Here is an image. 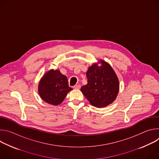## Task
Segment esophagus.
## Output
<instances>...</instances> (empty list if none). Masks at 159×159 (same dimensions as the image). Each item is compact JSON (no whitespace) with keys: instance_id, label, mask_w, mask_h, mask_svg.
I'll return each mask as SVG.
<instances>
[{"instance_id":"esophagus-1","label":"esophagus","mask_w":159,"mask_h":159,"mask_svg":"<svg viewBox=\"0 0 159 159\" xmlns=\"http://www.w3.org/2000/svg\"><path fill=\"white\" fill-rule=\"evenodd\" d=\"M80 88V85H75L74 86V89H79Z\"/></svg>"}]
</instances>
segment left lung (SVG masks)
<instances>
[{"instance_id": "1", "label": "left lung", "mask_w": 159, "mask_h": 159, "mask_svg": "<svg viewBox=\"0 0 159 159\" xmlns=\"http://www.w3.org/2000/svg\"><path fill=\"white\" fill-rule=\"evenodd\" d=\"M89 67L86 72L87 84L80 90L93 106L102 107L114 101L118 94L120 84L111 65L104 60Z\"/></svg>"}]
</instances>
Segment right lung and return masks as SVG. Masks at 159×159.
<instances>
[{
	"label": "right lung",
	"mask_w": 159,
	"mask_h": 159,
	"mask_svg": "<svg viewBox=\"0 0 159 159\" xmlns=\"http://www.w3.org/2000/svg\"><path fill=\"white\" fill-rule=\"evenodd\" d=\"M72 89L69 86L66 76L59 70L52 69L45 74L39 81L38 93L46 102L57 106L62 102L67 93Z\"/></svg>",
	"instance_id": "right-lung-1"
}]
</instances>
